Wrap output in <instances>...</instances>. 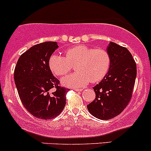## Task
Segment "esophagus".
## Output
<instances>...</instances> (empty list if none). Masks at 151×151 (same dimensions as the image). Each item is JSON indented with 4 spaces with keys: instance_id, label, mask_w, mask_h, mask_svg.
<instances>
[{
    "instance_id": "34e87169",
    "label": "esophagus",
    "mask_w": 151,
    "mask_h": 151,
    "mask_svg": "<svg viewBox=\"0 0 151 151\" xmlns=\"http://www.w3.org/2000/svg\"><path fill=\"white\" fill-rule=\"evenodd\" d=\"M74 90H75L76 91H78V92H81V91H83L82 88H74Z\"/></svg>"
}]
</instances>
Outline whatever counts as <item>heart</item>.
<instances>
[{
  "instance_id": "heart-1",
  "label": "heart",
  "mask_w": 151,
  "mask_h": 151,
  "mask_svg": "<svg viewBox=\"0 0 151 151\" xmlns=\"http://www.w3.org/2000/svg\"><path fill=\"white\" fill-rule=\"evenodd\" d=\"M76 64L77 73L62 78L63 86L78 88L86 86L90 81H102L111 68V56L104 49L78 45L67 49L65 56L53 54L49 59L50 70L58 76L66 75Z\"/></svg>"
}]
</instances>
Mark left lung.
I'll return each instance as SVG.
<instances>
[{
	"mask_svg": "<svg viewBox=\"0 0 151 151\" xmlns=\"http://www.w3.org/2000/svg\"><path fill=\"white\" fill-rule=\"evenodd\" d=\"M107 51L111 56V68L93 87L96 98L87 106L91 114L101 120L111 119L126 108L137 75L136 64L126 48L111 42Z\"/></svg>",
	"mask_w": 151,
	"mask_h": 151,
	"instance_id": "left-lung-1",
	"label": "left lung"
}]
</instances>
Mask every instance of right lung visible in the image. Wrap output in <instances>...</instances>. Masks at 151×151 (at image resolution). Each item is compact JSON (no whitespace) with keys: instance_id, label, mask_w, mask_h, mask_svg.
<instances>
[{"instance_id":"add662e5","label":"right lung","mask_w":151,"mask_h":151,"mask_svg":"<svg viewBox=\"0 0 151 151\" xmlns=\"http://www.w3.org/2000/svg\"><path fill=\"white\" fill-rule=\"evenodd\" d=\"M57 42H44L33 45L20 56L14 70V81L25 109L42 120L58 116L66 103L68 90L58 85L49 66V59ZM54 87L56 91L51 93Z\"/></svg>"}]
</instances>
